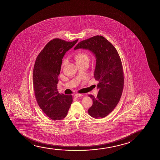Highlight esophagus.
I'll list each match as a JSON object with an SVG mask.
<instances>
[{
  "label": "esophagus",
  "mask_w": 160,
  "mask_h": 160,
  "mask_svg": "<svg viewBox=\"0 0 160 160\" xmlns=\"http://www.w3.org/2000/svg\"><path fill=\"white\" fill-rule=\"evenodd\" d=\"M83 96V94H75L74 95V97L75 98H78V97H80L82 96Z\"/></svg>",
  "instance_id": "esophagus-1"
}]
</instances>
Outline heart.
<instances>
[{
	"label": "heart",
	"instance_id": "1",
	"mask_svg": "<svg viewBox=\"0 0 160 160\" xmlns=\"http://www.w3.org/2000/svg\"><path fill=\"white\" fill-rule=\"evenodd\" d=\"M76 61L77 62L81 61L82 60H88V55L84 52H80L78 53L77 55H76ZM67 62V59H64L63 63H62V66H64L66 64V63Z\"/></svg>",
	"mask_w": 160,
	"mask_h": 160
}]
</instances>
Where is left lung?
Listing matches in <instances>:
<instances>
[{"mask_svg":"<svg viewBox=\"0 0 160 160\" xmlns=\"http://www.w3.org/2000/svg\"><path fill=\"white\" fill-rule=\"evenodd\" d=\"M79 48L88 50L96 58L94 78L99 81V92L97 97L88 95L93 104L88 112L92 118H103L116 107L122 93L124 77L120 57L112 44L101 35L81 41L74 50Z\"/></svg>","mask_w":160,"mask_h":160,"instance_id":"1","label":"left lung"}]
</instances>
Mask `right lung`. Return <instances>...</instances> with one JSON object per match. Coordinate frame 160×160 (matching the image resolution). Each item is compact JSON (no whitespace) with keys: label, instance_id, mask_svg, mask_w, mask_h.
Returning <instances> with one entry per match:
<instances>
[{"label":"right lung","instance_id":"obj_1","mask_svg":"<svg viewBox=\"0 0 160 160\" xmlns=\"http://www.w3.org/2000/svg\"><path fill=\"white\" fill-rule=\"evenodd\" d=\"M78 41L66 42L58 38L52 40L35 61L33 72L35 98L40 109L53 120L63 119L72 102V95L59 93L57 83L64 55Z\"/></svg>","mask_w":160,"mask_h":160}]
</instances>
